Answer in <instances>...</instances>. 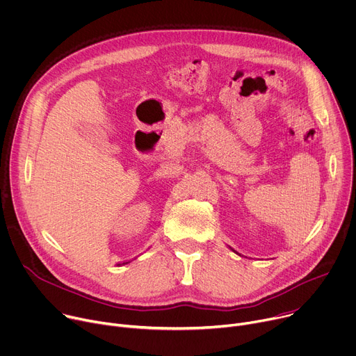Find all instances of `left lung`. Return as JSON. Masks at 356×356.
<instances>
[{
	"mask_svg": "<svg viewBox=\"0 0 356 356\" xmlns=\"http://www.w3.org/2000/svg\"><path fill=\"white\" fill-rule=\"evenodd\" d=\"M229 248H230V250H232V251H233V252H236V251H234V250H233V248H232V247H229ZM236 254H238V252H236Z\"/></svg>",
	"mask_w": 356,
	"mask_h": 356,
	"instance_id": "obj_1",
	"label": "left lung"
}]
</instances>
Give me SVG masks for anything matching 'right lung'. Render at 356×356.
Masks as SVG:
<instances>
[{
    "label": "right lung",
    "instance_id": "right-lung-1",
    "mask_svg": "<svg viewBox=\"0 0 356 356\" xmlns=\"http://www.w3.org/2000/svg\"><path fill=\"white\" fill-rule=\"evenodd\" d=\"M126 264H127V262H126Z\"/></svg>",
    "mask_w": 356,
    "mask_h": 356
}]
</instances>
